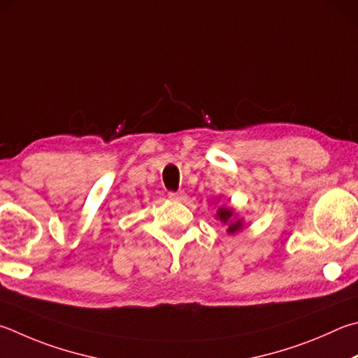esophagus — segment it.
I'll use <instances>...</instances> for the list:
<instances>
[{
    "instance_id": "1",
    "label": "esophagus",
    "mask_w": 358,
    "mask_h": 358,
    "mask_svg": "<svg viewBox=\"0 0 358 358\" xmlns=\"http://www.w3.org/2000/svg\"><path fill=\"white\" fill-rule=\"evenodd\" d=\"M169 199L171 200H185L186 199V194L183 191H178V192H169Z\"/></svg>"
}]
</instances>
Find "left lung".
Here are the masks:
<instances>
[{
  "instance_id": "obj_1",
  "label": "left lung",
  "mask_w": 358,
  "mask_h": 358,
  "mask_svg": "<svg viewBox=\"0 0 358 358\" xmlns=\"http://www.w3.org/2000/svg\"><path fill=\"white\" fill-rule=\"evenodd\" d=\"M217 217L220 222L229 225V230H227L229 233H236L238 230L243 229L241 220H233V211L230 208H219Z\"/></svg>"
}]
</instances>
